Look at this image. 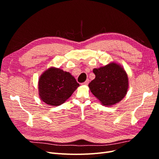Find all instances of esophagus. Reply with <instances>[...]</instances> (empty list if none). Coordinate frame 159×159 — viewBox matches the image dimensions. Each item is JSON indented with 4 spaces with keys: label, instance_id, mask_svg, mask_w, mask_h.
Returning <instances> with one entry per match:
<instances>
[{
    "label": "esophagus",
    "instance_id": "1",
    "mask_svg": "<svg viewBox=\"0 0 159 159\" xmlns=\"http://www.w3.org/2000/svg\"><path fill=\"white\" fill-rule=\"evenodd\" d=\"M89 80H86V81H85V82L81 84V85H88V84H89Z\"/></svg>",
    "mask_w": 159,
    "mask_h": 159
}]
</instances>
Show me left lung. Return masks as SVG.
<instances>
[{"mask_svg": "<svg viewBox=\"0 0 159 159\" xmlns=\"http://www.w3.org/2000/svg\"><path fill=\"white\" fill-rule=\"evenodd\" d=\"M93 72L95 78L88 87L103 105L111 106L125 98L129 88V78L121 64L111 61L104 66L94 68Z\"/></svg>", "mask_w": 159, "mask_h": 159, "instance_id": "left-lung-1", "label": "left lung"}]
</instances>
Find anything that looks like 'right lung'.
Returning <instances> with one entry per match:
<instances>
[{
  "mask_svg": "<svg viewBox=\"0 0 159 159\" xmlns=\"http://www.w3.org/2000/svg\"><path fill=\"white\" fill-rule=\"evenodd\" d=\"M79 86L70 72L50 67L38 79V94L46 104L58 106L63 104Z\"/></svg>",
  "mask_w": 159,
  "mask_h": 159,
  "instance_id": "right-lung-1",
  "label": "right lung"
}]
</instances>
